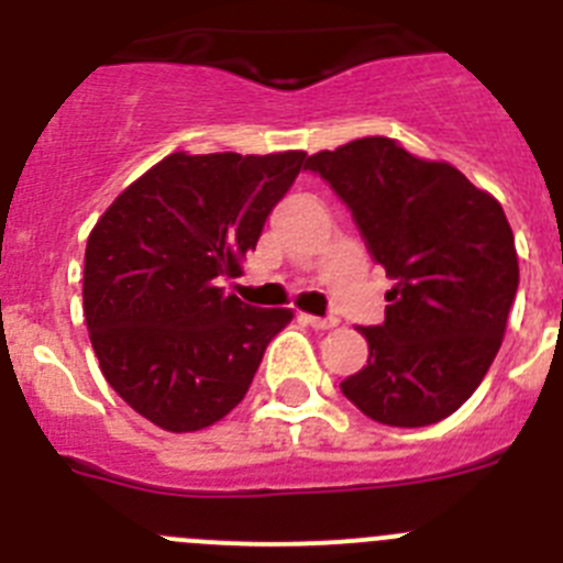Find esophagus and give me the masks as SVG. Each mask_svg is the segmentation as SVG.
Listing matches in <instances>:
<instances>
[{
    "label": "esophagus",
    "mask_w": 563,
    "mask_h": 563,
    "mask_svg": "<svg viewBox=\"0 0 563 563\" xmlns=\"http://www.w3.org/2000/svg\"><path fill=\"white\" fill-rule=\"evenodd\" d=\"M312 330H332L338 324V318H321V316H301Z\"/></svg>",
    "instance_id": "obj_1"
}]
</instances>
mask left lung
<instances>
[{
  "mask_svg": "<svg viewBox=\"0 0 563 563\" xmlns=\"http://www.w3.org/2000/svg\"><path fill=\"white\" fill-rule=\"evenodd\" d=\"M305 168L350 208L369 256L395 278L386 321L357 327L369 357L341 383L343 397L395 429L445 420L490 369L519 290L505 211L454 166L391 137L318 152Z\"/></svg>",
  "mask_w": 563,
  "mask_h": 563,
  "instance_id": "8db88e82",
  "label": "left lung"
}]
</instances>
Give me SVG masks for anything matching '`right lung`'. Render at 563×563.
Returning a JSON list of instances; mask_svg holds the SVG:
<instances>
[{
  "label": "right lung",
  "instance_id": "right-lung-1",
  "mask_svg": "<svg viewBox=\"0 0 563 563\" xmlns=\"http://www.w3.org/2000/svg\"><path fill=\"white\" fill-rule=\"evenodd\" d=\"M305 152L168 154L87 239L84 318L101 372L148 422L183 434L236 409L290 310L222 290L256 251Z\"/></svg>",
  "mask_w": 563,
  "mask_h": 563
}]
</instances>
